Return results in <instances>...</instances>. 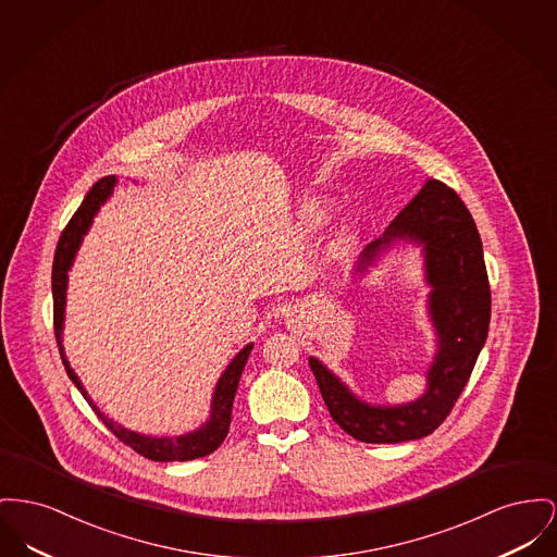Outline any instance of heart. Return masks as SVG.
I'll return each mask as SVG.
<instances>
[{"mask_svg": "<svg viewBox=\"0 0 557 557\" xmlns=\"http://www.w3.org/2000/svg\"><path fill=\"white\" fill-rule=\"evenodd\" d=\"M327 216H330V206H327L326 201H320V199L309 201L305 206V210H302V221H305V225L309 230L322 227L326 223Z\"/></svg>", "mask_w": 557, "mask_h": 557, "instance_id": "1", "label": "heart"}]
</instances>
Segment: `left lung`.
<instances>
[{"mask_svg":"<svg viewBox=\"0 0 557 557\" xmlns=\"http://www.w3.org/2000/svg\"><path fill=\"white\" fill-rule=\"evenodd\" d=\"M393 239H412L425 250L426 282L433 288L429 311L440 336L425 395L395 408L368 406L324 363L309 360L332 421L366 444L421 440L442 425L471 376L491 326V284L482 239L455 189L437 178H426L385 235L363 250L358 271L372 264Z\"/></svg>","mask_w":557,"mask_h":557,"instance_id":"obj_1","label":"left lung"}]
</instances>
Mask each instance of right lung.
<instances>
[{
    "label": "right lung",
    "mask_w": 557,
    "mask_h": 557,
    "mask_svg": "<svg viewBox=\"0 0 557 557\" xmlns=\"http://www.w3.org/2000/svg\"><path fill=\"white\" fill-rule=\"evenodd\" d=\"M115 185V176H104L92 185V189L88 191V196L84 197L82 206L77 208V212L71 216V221L66 223L65 230L59 237L57 244V252H54V262H52V298H54V336H57V345L61 351V360L65 363L66 374L73 381V385L82 392L86 397V401L90 404V408L97 412L100 421L104 426L126 446H131L134 453H138L140 457L149 458V460H158V462H172V460H194V458L206 457L210 453H214L223 440L227 437L231 425V408H233V397L237 392V383L242 376V370L246 366V361L250 358L252 345L244 347L230 366L223 372L221 381L216 383V392L212 397V414L210 421L206 425L199 426L194 433L181 435V437H147V435H138L134 431H128L124 426L113 423L111 419H107L97 404L88 397L86 389L82 387L77 374L73 372V368L69 366L63 351V320H65V295H66V271L71 269V262L75 259V252L82 244L84 233L90 227L100 203L111 196Z\"/></svg>",
    "instance_id": "add662e5"
}]
</instances>
